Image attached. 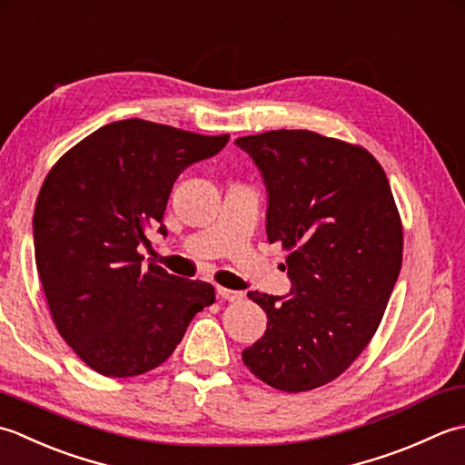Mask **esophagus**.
Here are the masks:
<instances>
[{"label": "esophagus", "mask_w": 465, "mask_h": 465, "mask_svg": "<svg viewBox=\"0 0 465 465\" xmlns=\"http://www.w3.org/2000/svg\"><path fill=\"white\" fill-rule=\"evenodd\" d=\"M216 295H219L224 301H241L242 299L241 291H231V289H224V287H216Z\"/></svg>", "instance_id": "obj_1"}]
</instances>
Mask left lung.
<instances>
[{"mask_svg":"<svg viewBox=\"0 0 465 465\" xmlns=\"http://www.w3.org/2000/svg\"><path fill=\"white\" fill-rule=\"evenodd\" d=\"M267 188V239L291 249L287 297L251 291L267 312L242 361L274 390L333 381L381 323L403 232L383 168L361 146L309 130L236 138Z\"/></svg>","mask_w":465,"mask_h":465,"instance_id":"left-lung-1","label":"left lung"}]
</instances>
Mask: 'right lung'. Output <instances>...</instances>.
<instances>
[{
	"instance_id": "right-lung-1",
	"label": "right lung",
	"mask_w": 465,
	"mask_h": 465,
	"mask_svg": "<svg viewBox=\"0 0 465 465\" xmlns=\"http://www.w3.org/2000/svg\"><path fill=\"white\" fill-rule=\"evenodd\" d=\"M229 134L203 136L128 118L92 132L65 153L37 196L35 267L54 323L75 355L106 377L164 363L214 287L148 264V231L180 173L219 154Z\"/></svg>"
}]
</instances>
